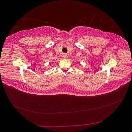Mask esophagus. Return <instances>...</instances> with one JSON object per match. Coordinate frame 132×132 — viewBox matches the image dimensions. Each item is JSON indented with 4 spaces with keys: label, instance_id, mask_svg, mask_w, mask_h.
<instances>
[{
    "label": "esophagus",
    "instance_id": "esophagus-1",
    "mask_svg": "<svg viewBox=\"0 0 132 132\" xmlns=\"http://www.w3.org/2000/svg\"><path fill=\"white\" fill-rule=\"evenodd\" d=\"M67 56V55L66 53H63V57L64 58H66Z\"/></svg>",
    "mask_w": 132,
    "mask_h": 132
}]
</instances>
